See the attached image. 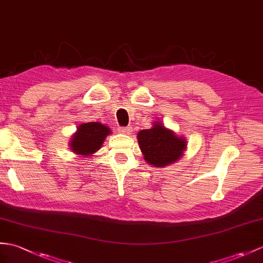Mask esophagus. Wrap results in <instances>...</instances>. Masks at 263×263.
Wrapping results in <instances>:
<instances>
[{
    "mask_svg": "<svg viewBox=\"0 0 263 263\" xmlns=\"http://www.w3.org/2000/svg\"><path fill=\"white\" fill-rule=\"evenodd\" d=\"M132 131V127L130 126H121L119 127V132L122 134H130V132Z\"/></svg>",
    "mask_w": 263,
    "mask_h": 263,
    "instance_id": "34e87169",
    "label": "esophagus"
}]
</instances>
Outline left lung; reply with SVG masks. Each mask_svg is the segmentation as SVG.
Listing matches in <instances>:
<instances>
[{"label": "left lung", "instance_id": "left-lung-1", "mask_svg": "<svg viewBox=\"0 0 263 263\" xmlns=\"http://www.w3.org/2000/svg\"><path fill=\"white\" fill-rule=\"evenodd\" d=\"M144 159L155 167H163L177 161L186 149V141L182 138L161 124L155 123L151 129L140 131L138 134Z\"/></svg>", "mask_w": 263, "mask_h": 263}]
</instances>
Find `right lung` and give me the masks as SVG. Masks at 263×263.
<instances>
[{"label": "right lung", "mask_w": 263, "mask_h": 263, "mask_svg": "<svg viewBox=\"0 0 263 263\" xmlns=\"http://www.w3.org/2000/svg\"><path fill=\"white\" fill-rule=\"evenodd\" d=\"M111 133L107 126L99 122H89L79 125L77 132L72 136L70 146L72 152L82 156H89L101 148L104 139Z\"/></svg>", "instance_id": "add662e5"}]
</instances>
